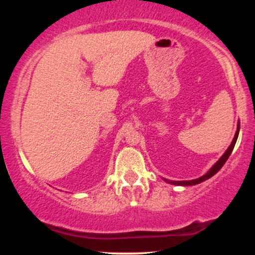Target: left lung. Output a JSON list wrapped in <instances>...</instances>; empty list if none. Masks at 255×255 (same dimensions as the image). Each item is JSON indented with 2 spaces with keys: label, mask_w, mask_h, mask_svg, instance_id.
Listing matches in <instances>:
<instances>
[{
  "label": "left lung",
  "mask_w": 255,
  "mask_h": 255,
  "mask_svg": "<svg viewBox=\"0 0 255 255\" xmlns=\"http://www.w3.org/2000/svg\"><path fill=\"white\" fill-rule=\"evenodd\" d=\"M239 130H240V123H238V127H237V132H236V134H235V138H233V140H232V142H231V145H230V147H229L228 149H226L224 154L222 155V158L219 159L218 161L216 162L215 165L212 166L210 169L208 170L207 174H204L203 176L198 177V179H196V180H190V181H169V180H166V179H165L166 182L172 183V184H175V186H194V184H198V183L203 182V181H205V180L210 179L211 176H214L215 174L217 173L218 170L221 169L223 166H224V163L226 162V160H228L229 156L231 155V153H232V151H233V147H235V145H236L237 139H238Z\"/></svg>",
  "instance_id": "8db88e82"
}]
</instances>
